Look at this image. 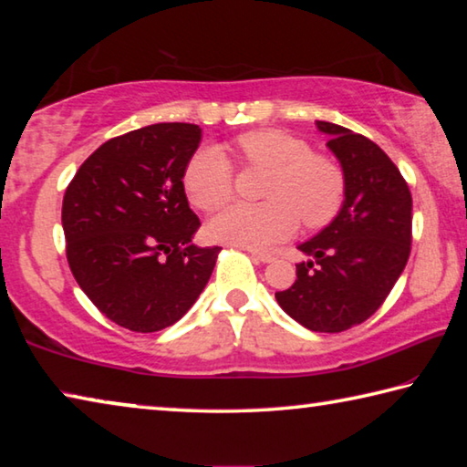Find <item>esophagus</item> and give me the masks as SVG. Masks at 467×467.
I'll return each instance as SVG.
<instances>
[{
	"instance_id": "1",
	"label": "esophagus",
	"mask_w": 467,
	"mask_h": 467,
	"mask_svg": "<svg viewBox=\"0 0 467 467\" xmlns=\"http://www.w3.org/2000/svg\"><path fill=\"white\" fill-rule=\"evenodd\" d=\"M250 254H253L256 261H261V263H271V261H274V254L265 253V250H253V248H250Z\"/></svg>"
}]
</instances>
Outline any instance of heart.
<instances>
[{
	"mask_svg": "<svg viewBox=\"0 0 467 467\" xmlns=\"http://www.w3.org/2000/svg\"><path fill=\"white\" fill-rule=\"evenodd\" d=\"M235 152L246 167L269 171L265 204H232L211 221L214 240L246 248H267L290 238L298 219L308 229L327 225L340 213L347 179L334 159L315 154L306 140L282 131L258 129L235 140ZM190 202L214 213L234 193V164L217 146H202L183 169Z\"/></svg>",
	"mask_w": 467,
	"mask_h": 467,
	"instance_id": "heart-1",
	"label": "heart"
}]
</instances>
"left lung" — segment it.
Returning a JSON list of instances; mask_svg holds the SVG:
<instances>
[{
    "label": "left lung",
    "instance_id": "1",
    "mask_svg": "<svg viewBox=\"0 0 467 467\" xmlns=\"http://www.w3.org/2000/svg\"><path fill=\"white\" fill-rule=\"evenodd\" d=\"M340 161L347 193L332 223L298 250L296 282L275 292L279 306L313 332L338 334L369 319L411 253V192L389 154L361 133L317 120Z\"/></svg>",
    "mask_w": 467,
    "mask_h": 467
}]
</instances>
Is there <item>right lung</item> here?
<instances>
[{"mask_svg": "<svg viewBox=\"0 0 467 467\" xmlns=\"http://www.w3.org/2000/svg\"><path fill=\"white\" fill-rule=\"evenodd\" d=\"M202 141L190 123H156L102 143L62 200L67 258L88 298L120 327L159 332L190 311L221 253L198 248L183 169Z\"/></svg>", "mask_w": 467, "mask_h": 467, "instance_id": "1", "label": "right lung"}]
</instances>
